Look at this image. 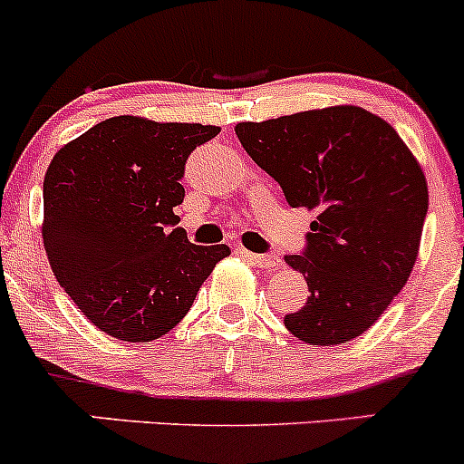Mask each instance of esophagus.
Returning a JSON list of instances; mask_svg holds the SVG:
<instances>
[{
    "mask_svg": "<svg viewBox=\"0 0 464 464\" xmlns=\"http://www.w3.org/2000/svg\"><path fill=\"white\" fill-rule=\"evenodd\" d=\"M243 255H246L247 259H250L256 267H264V270H267V267L279 266V259H276V256H272V255H255V252H243Z\"/></svg>",
    "mask_w": 464,
    "mask_h": 464,
    "instance_id": "34e87169",
    "label": "esophagus"
}]
</instances>
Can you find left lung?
Masks as SVG:
<instances>
[{
  "instance_id": "left-lung-1",
  "label": "left lung",
  "mask_w": 464,
  "mask_h": 464,
  "mask_svg": "<svg viewBox=\"0 0 464 464\" xmlns=\"http://www.w3.org/2000/svg\"><path fill=\"white\" fill-rule=\"evenodd\" d=\"M234 131L293 208L317 214L304 255L284 256L310 290L285 328L310 346L360 337L418 259L429 208L418 159L389 122L355 104L238 122Z\"/></svg>"
}]
</instances>
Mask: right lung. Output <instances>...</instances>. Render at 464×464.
I'll return each mask as SVG.
<instances>
[{"label":"right lung","mask_w":464,"mask_h":464,"mask_svg":"<svg viewBox=\"0 0 464 464\" xmlns=\"http://www.w3.org/2000/svg\"><path fill=\"white\" fill-rule=\"evenodd\" d=\"M221 127L113 116L57 150L42 238L80 313L122 342H151L192 308L227 246H194L176 205L185 160Z\"/></svg>","instance_id":"add662e5"}]
</instances>
